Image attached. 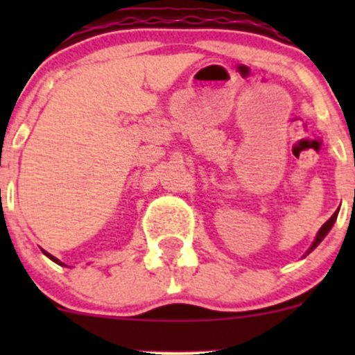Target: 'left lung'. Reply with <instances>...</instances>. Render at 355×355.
<instances>
[{
    "mask_svg": "<svg viewBox=\"0 0 355 355\" xmlns=\"http://www.w3.org/2000/svg\"><path fill=\"white\" fill-rule=\"evenodd\" d=\"M336 216H338V211H336V213H333V216L330 218V220H328V221H327V223H324V225H323V227H321V228H320V232H318V234H316V239H314V242H313V244H311V247H309V249H307V252H306V254H304V257H306V256H307V254H309V252H313V250H314V249H316V247L321 244V241H323V239H324V237H327V235H328V232H330V230H331L333 223H335V221H336Z\"/></svg>",
    "mask_w": 355,
    "mask_h": 355,
    "instance_id": "8db88e82",
    "label": "left lung"
}]
</instances>
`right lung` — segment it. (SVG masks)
I'll list each match as a JSON object with an SVG mask.
<instances>
[{
  "instance_id": "1",
  "label": "right lung",
  "mask_w": 355,
  "mask_h": 355,
  "mask_svg": "<svg viewBox=\"0 0 355 355\" xmlns=\"http://www.w3.org/2000/svg\"><path fill=\"white\" fill-rule=\"evenodd\" d=\"M42 252H44V254H46V256H48V257H49V259H51V261H53V263L60 264V266H65V264H63V263H62V261H60V259H58V257L51 256V254H49V252H46V250H42Z\"/></svg>"
}]
</instances>
